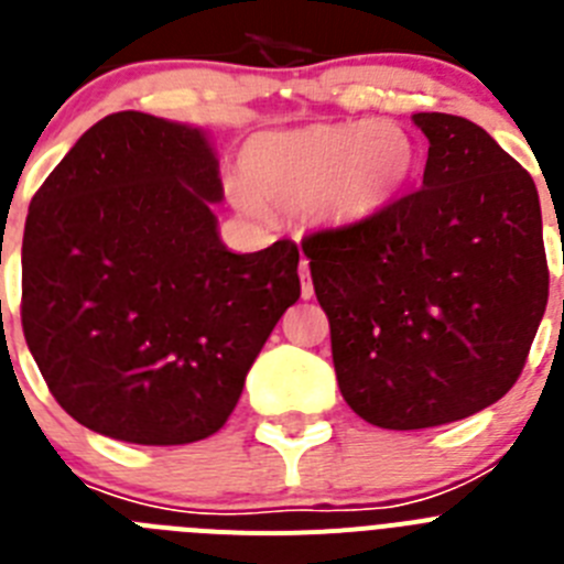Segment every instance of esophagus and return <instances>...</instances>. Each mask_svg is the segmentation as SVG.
I'll return each instance as SVG.
<instances>
[{
    "label": "esophagus",
    "instance_id": "1",
    "mask_svg": "<svg viewBox=\"0 0 564 564\" xmlns=\"http://www.w3.org/2000/svg\"><path fill=\"white\" fill-rule=\"evenodd\" d=\"M299 279H302V299H311L313 296V279H311V268H307V259H302Z\"/></svg>",
    "mask_w": 564,
    "mask_h": 564
}]
</instances>
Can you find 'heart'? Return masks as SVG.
I'll return each mask as SVG.
<instances>
[{
    "label": "heart",
    "mask_w": 564,
    "mask_h": 564,
    "mask_svg": "<svg viewBox=\"0 0 564 564\" xmlns=\"http://www.w3.org/2000/svg\"><path fill=\"white\" fill-rule=\"evenodd\" d=\"M412 169L415 143L390 121L259 132L242 149V177L257 200L311 206L327 226H356L390 208Z\"/></svg>",
    "instance_id": "1"
}]
</instances>
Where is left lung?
<instances>
[{
  "instance_id": "left-lung-1",
  "label": "left lung",
  "mask_w": 564,
  "mask_h": 564,
  "mask_svg": "<svg viewBox=\"0 0 564 564\" xmlns=\"http://www.w3.org/2000/svg\"><path fill=\"white\" fill-rule=\"evenodd\" d=\"M423 186L370 220L302 239L350 410L430 430L500 401L547 305L531 174L460 115L417 112Z\"/></svg>"
}]
</instances>
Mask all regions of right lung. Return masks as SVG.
I'll list each match as a JSON object with an SVG mask.
<instances>
[{
    "label": "right lung",
    "instance_id": "add662e5",
    "mask_svg": "<svg viewBox=\"0 0 564 564\" xmlns=\"http://www.w3.org/2000/svg\"><path fill=\"white\" fill-rule=\"evenodd\" d=\"M200 129L147 112L89 127L30 200L22 330L69 417L181 446L220 430L262 344L302 293L299 248L231 253Z\"/></svg>",
    "mask_w": 564,
    "mask_h": 564
}]
</instances>
